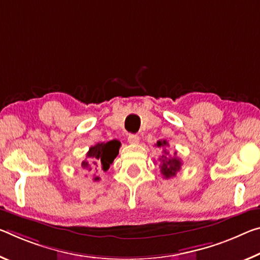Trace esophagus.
<instances>
[{"mask_svg":"<svg viewBox=\"0 0 260 260\" xmlns=\"http://www.w3.org/2000/svg\"><path fill=\"white\" fill-rule=\"evenodd\" d=\"M139 141H140L139 135H137V134H129L128 135V142L132 143V145H137V143H139Z\"/></svg>","mask_w":260,"mask_h":260,"instance_id":"34e87169","label":"esophagus"}]
</instances>
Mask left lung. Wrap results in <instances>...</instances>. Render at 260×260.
Wrapping results in <instances>:
<instances>
[{
    "mask_svg": "<svg viewBox=\"0 0 260 260\" xmlns=\"http://www.w3.org/2000/svg\"><path fill=\"white\" fill-rule=\"evenodd\" d=\"M155 146H157L158 148H166L169 146V143L167 140H159ZM163 152L164 154L159 157L160 174L163 175V178L169 179L171 177H175L177 172L180 170L182 160H180L179 157H177V152H174V156L169 155V151L167 149H163Z\"/></svg>",
    "mask_w": 260,
    "mask_h": 260,
    "instance_id": "1",
    "label": "left lung"
}]
</instances>
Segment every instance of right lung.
<instances>
[{
    "instance_id": "right-lung-1",
    "label": "right lung",
    "mask_w": 260,
    "mask_h": 260,
    "mask_svg": "<svg viewBox=\"0 0 260 260\" xmlns=\"http://www.w3.org/2000/svg\"><path fill=\"white\" fill-rule=\"evenodd\" d=\"M121 143L118 140H112L109 142L97 143L93 147H90L86 152V158L82 162L81 167L85 174H92L93 180H100V177L96 176L97 171H108L114 158L119 154V148Z\"/></svg>"
}]
</instances>
